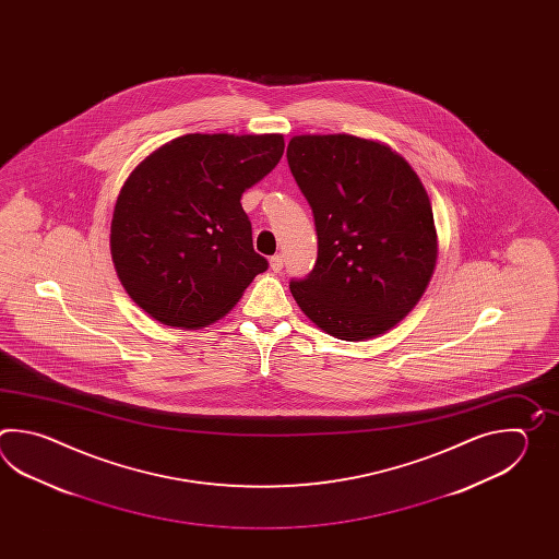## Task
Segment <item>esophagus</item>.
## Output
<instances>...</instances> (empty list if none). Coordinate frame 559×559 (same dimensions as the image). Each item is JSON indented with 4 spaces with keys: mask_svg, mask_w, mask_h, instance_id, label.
Wrapping results in <instances>:
<instances>
[{
    "mask_svg": "<svg viewBox=\"0 0 559 559\" xmlns=\"http://www.w3.org/2000/svg\"><path fill=\"white\" fill-rule=\"evenodd\" d=\"M270 267H272V272H274V274H280V272H282V267H284V255H282V253L274 255V258L270 260Z\"/></svg>",
    "mask_w": 559,
    "mask_h": 559,
    "instance_id": "esophagus-1",
    "label": "esophagus"
}]
</instances>
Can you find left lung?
Returning a JSON list of instances; mask_svg holds the SVG:
<instances>
[{
    "mask_svg": "<svg viewBox=\"0 0 559 559\" xmlns=\"http://www.w3.org/2000/svg\"><path fill=\"white\" fill-rule=\"evenodd\" d=\"M287 164L318 231V262L289 284L299 309L345 342L390 332L426 294L438 231L421 179L385 143L294 135Z\"/></svg>",
    "mask_w": 559,
    "mask_h": 559,
    "instance_id": "1",
    "label": "left lung"
}]
</instances>
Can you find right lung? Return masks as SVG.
<instances>
[{
	"label": "right lung",
	"instance_id": "1",
	"mask_svg": "<svg viewBox=\"0 0 559 559\" xmlns=\"http://www.w3.org/2000/svg\"><path fill=\"white\" fill-rule=\"evenodd\" d=\"M284 147L282 133H188L133 167L114 207L109 248L123 289L150 318L205 328L267 270L239 200Z\"/></svg>",
	"mask_w": 559,
	"mask_h": 559
}]
</instances>
